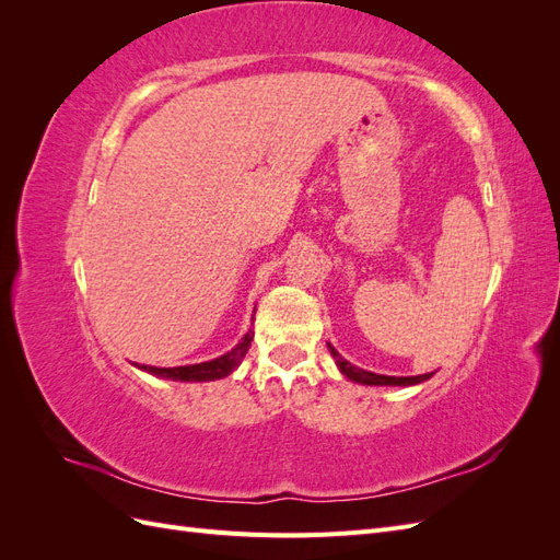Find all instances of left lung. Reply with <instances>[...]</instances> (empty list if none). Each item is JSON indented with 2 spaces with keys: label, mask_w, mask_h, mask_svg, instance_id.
<instances>
[{
  "label": "left lung",
  "mask_w": 560,
  "mask_h": 560,
  "mask_svg": "<svg viewBox=\"0 0 560 560\" xmlns=\"http://www.w3.org/2000/svg\"><path fill=\"white\" fill-rule=\"evenodd\" d=\"M334 360L338 364V369H341V374L348 376L350 381L354 383H362V385H416V383H422L432 378V374H422V376H381V374H371V371H364V369H358L354 364H350L348 360H343L341 354H338L331 346H329Z\"/></svg>",
  "instance_id": "left-lung-1"
}]
</instances>
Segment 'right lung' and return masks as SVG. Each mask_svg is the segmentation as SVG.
<instances>
[{
	"label": "right lung",
	"mask_w": 560,
	"mask_h": 560,
	"mask_svg": "<svg viewBox=\"0 0 560 560\" xmlns=\"http://www.w3.org/2000/svg\"><path fill=\"white\" fill-rule=\"evenodd\" d=\"M252 336H254L252 331L245 334V338H243L238 346H235L231 352L222 354V358L212 360V362L189 364V366H175V369H159V366H140V369L149 371V374H154V376L173 378V381H214V378H224L245 358Z\"/></svg>",
	"instance_id": "1"
}]
</instances>
